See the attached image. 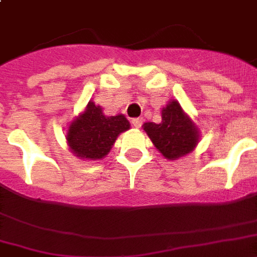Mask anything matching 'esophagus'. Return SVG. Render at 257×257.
I'll return each instance as SVG.
<instances>
[{"label":"esophagus","mask_w":257,"mask_h":257,"mask_svg":"<svg viewBox=\"0 0 257 257\" xmlns=\"http://www.w3.org/2000/svg\"><path fill=\"white\" fill-rule=\"evenodd\" d=\"M132 125H134L135 128H141L142 118H134V119H132Z\"/></svg>","instance_id":"34e87169"}]
</instances>
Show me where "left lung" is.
<instances>
[{"label": "left lung", "instance_id": "left-lung-1", "mask_svg": "<svg viewBox=\"0 0 257 257\" xmlns=\"http://www.w3.org/2000/svg\"><path fill=\"white\" fill-rule=\"evenodd\" d=\"M143 131L167 160H178L192 153L200 141V131L177 100L161 110V122L143 123Z\"/></svg>", "mask_w": 257, "mask_h": 257}]
</instances>
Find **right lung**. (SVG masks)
I'll return each instance as SVG.
<instances>
[{
  "mask_svg": "<svg viewBox=\"0 0 257 257\" xmlns=\"http://www.w3.org/2000/svg\"><path fill=\"white\" fill-rule=\"evenodd\" d=\"M131 123L122 114L107 116L100 105L89 101L66 131V143L73 156L83 160H101L110 153L116 138Z\"/></svg>",
  "mask_w": 257,
  "mask_h": 257,
  "instance_id": "right-lung-1",
  "label": "right lung"
}]
</instances>
